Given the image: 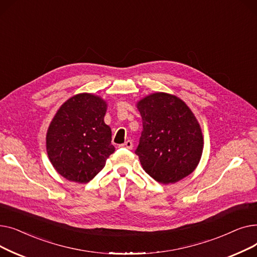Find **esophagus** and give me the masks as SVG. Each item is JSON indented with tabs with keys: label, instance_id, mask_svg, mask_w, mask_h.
Masks as SVG:
<instances>
[{
	"label": "esophagus",
	"instance_id": "obj_1",
	"mask_svg": "<svg viewBox=\"0 0 257 257\" xmlns=\"http://www.w3.org/2000/svg\"><path fill=\"white\" fill-rule=\"evenodd\" d=\"M119 147H120V148H125V149H128V150H132L133 143H132L131 141H127V142H125L124 144H121Z\"/></svg>",
	"mask_w": 257,
	"mask_h": 257
}]
</instances>
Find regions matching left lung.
<instances>
[{
    "instance_id": "8db88e82",
    "label": "left lung",
    "mask_w": 257,
    "mask_h": 257,
    "mask_svg": "<svg viewBox=\"0 0 257 257\" xmlns=\"http://www.w3.org/2000/svg\"><path fill=\"white\" fill-rule=\"evenodd\" d=\"M137 106L143 131L136 154L146 173L164 184L193 173L203 151V137L187 105L173 94L155 92Z\"/></svg>"
}]
</instances>
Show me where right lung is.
I'll return each mask as SVG.
<instances>
[{"label": "right lung", "instance_id": "right-lung-1", "mask_svg": "<svg viewBox=\"0 0 257 257\" xmlns=\"http://www.w3.org/2000/svg\"><path fill=\"white\" fill-rule=\"evenodd\" d=\"M106 102L79 93L64 102L47 133V152L54 169L65 179L86 183L114 152L110 127L104 123Z\"/></svg>", "mask_w": 257, "mask_h": 257}]
</instances>
